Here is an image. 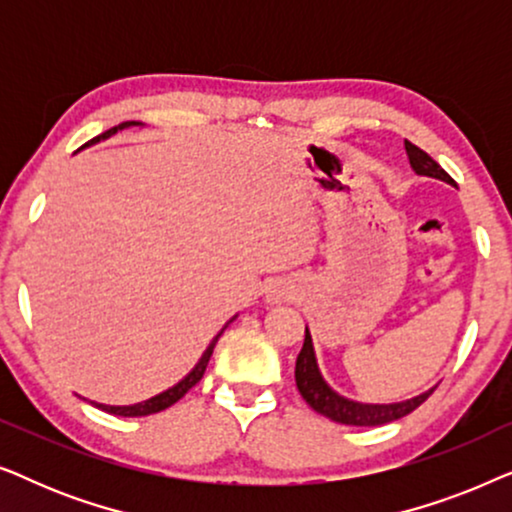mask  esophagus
I'll list each match as a JSON object with an SVG mask.
<instances>
[{
  "instance_id": "34e87169",
  "label": "esophagus",
  "mask_w": 512,
  "mask_h": 512,
  "mask_svg": "<svg viewBox=\"0 0 512 512\" xmlns=\"http://www.w3.org/2000/svg\"><path fill=\"white\" fill-rule=\"evenodd\" d=\"M291 286L282 282V279H277V282H272L268 286V293H265V298L270 300V303H284V300H291Z\"/></svg>"
}]
</instances>
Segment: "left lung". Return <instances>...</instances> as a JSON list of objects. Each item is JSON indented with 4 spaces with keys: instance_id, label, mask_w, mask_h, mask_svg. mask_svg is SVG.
Segmentation results:
<instances>
[{
    "instance_id": "obj_1",
    "label": "left lung",
    "mask_w": 512,
    "mask_h": 512,
    "mask_svg": "<svg viewBox=\"0 0 512 512\" xmlns=\"http://www.w3.org/2000/svg\"><path fill=\"white\" fill-rule=\"evenodd\" d=\"M405 153H408L410 158V167L419 174V177H431L454 186V179L450 174H447L443 167L429 156V153L408 142V139H405ZM296 384H298L300 396L305 398L312 410H317L319 415L333 419V422L347 424V426H382V424L396 422V419L410 415L412 410L419 408V405L433 394V389H436L431 387L429 391H424V394L408 398V401H398V403H359V401H352V398L340 396L338 391L328 387L324 375H321V370L317 366V356H314L312 335L307 328H305L303 349H300L296 359Z\"/></svg>"
}]
</instances>
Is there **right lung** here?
Segmentation results:
<instances>
[{"instance_id": "obj_1", "label": "right lung", "mask_w": 512, "mask_h": 512, "mask_svg": "<svg viewBox=\"0 0 512 512\" xmlns=\"http://www.w3.org/2000/svg\"><path fill=\"white\" fill-rule=\"evenodd\" d=\"M132 125H142V123H139V121H125V123H121V125H114V128H111V130L102 132V135H97V137L90 139V142H88L86 146H90V144H97V142H100V139H109L111 135H116L118 130H123V128H132ZM235 319H237V314H235V317L230 319V321H235ZM230 321H228V324H230ZM228 324H226V326H228ZM226 326H223L221 331L214 335V340L209 342V347L205 349V354L200 356V361L195 363V368L191 370V373H188L181 382L174 384V387L165 389L163 394H156L153 398H146V401H142V403H135V405H104V403H95V401H90V403H93L95 408H100V410L109 412V415H116V417H146V415H156V412L165 410V408H170V405L177 403L179 398L184 396L188 389L195 387V384H198V382L202 380V375H205V370H207L209 356H212L214 347H216V342H219L221 333L226 331Z\"/></svg>"}]
</instances>
